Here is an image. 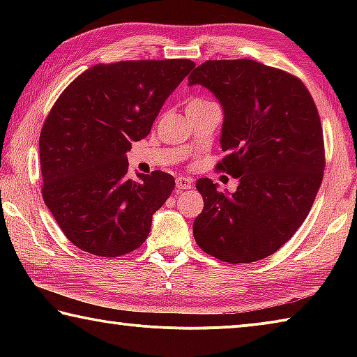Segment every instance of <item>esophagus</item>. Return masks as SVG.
Wrapping results in <instances>:
<instances>
[{"mask_svg":"<svg viewBox=\"0 0 357 357\" xmlns=\"http://www.w3.org/2000/svg\"><path fill=\"white\" fill-rule=\"evenodd\" d=\"M192 185H193V181L190 178H185V176H178L176 178V189H178V192L192 189Z\"/></svg>","mask_w":357,"mask_h":357,"instance_id":"34e87169","label":"esophagus"}]
</instances>
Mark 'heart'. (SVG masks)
<instances>
[{
    "label": "heart",
    "instance_id": "heart-1",
    "mask_svg": "<svg viewBox=\"0 0 357 357\" xmlns=\"http://www.w3.org/2000/svg\"><path fill=\"white\" fill-rule=\"evenodd\" d=\"M203 102H208V100H203V99H193L190 100L189 105H193V104H203Z\"/></svg>",
    "mask_w": 357,
    "mask_h": 357
}]
</instances>
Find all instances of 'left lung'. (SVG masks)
<instances>
[{"instance_id":"8db88e82","label":"left lung","mask_w":357,"mask_h":357,"mask_svg":"<svg viewBox=\"0 0 357 357\" xmlns=\"http://www.w3.org/2000/svg\"><path fill=\"white\" fill-rule=\"evenodd\" d=\"M203 84L223 107L215 170L239 179L227 195L197 181L204 206L193 238L208 255L253 263L273 255L309 215L324 173L323 128L305 84L287 70L252 59H208L189 84Z\"/></svg>"}]
</instances>
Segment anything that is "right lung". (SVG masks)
I'll return each instance as SVG.
<instances>
[{
  "label": "right lung",
  "instance_id": "1",
  "mask_svg": "<svg viewBox=\"0 0 357 357\" xmlns=\"http://www.w3.org/2000/svg\"><path fill=\"white\" fill-rule=\"evenodd\" d=\"M193 68L190 59L96 64L53 104L39 137L42 198L78 249L113 258L146 241L174 178L155 170L128 179L126 153Z\"/></svg>",
  "mask_w": 357,
  "mask_h": 357
}]
</instances>
